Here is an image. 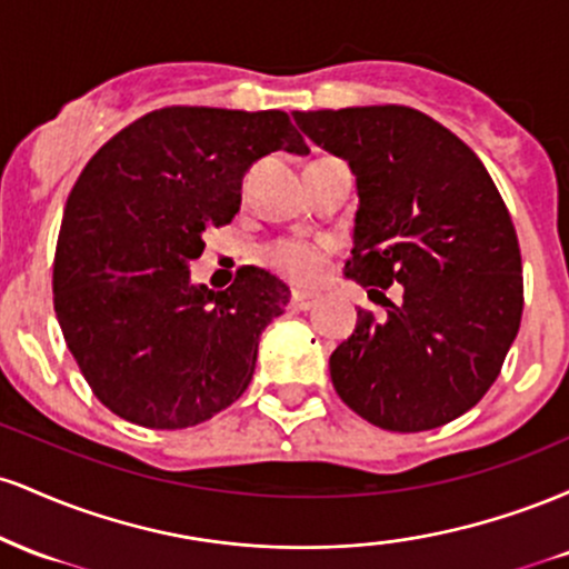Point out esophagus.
I'll list each match as a JSON object with an SVG mask.
<instances>
[{
	"label": "esophagus",
	"mask_w": 569,
	"mask_h": 569,
	"mask_svg": "<svg viewBox=\"0 0 569 569\" xmlns=\"http://www.w3.org/2000/svg\"><path fill=\"white\" fill-rule=\"evenodd\" d=\"M316 302H318V299L310 297V293H302V291L291 293V307H293V310H299V312L310 310V307H316Z\"/></svg>",
	"instance_id": "1"
}]
</instances>
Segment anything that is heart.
<instances>
[{
  "mask_svg": "<svg viewBox=\"0 0 569 569\" xmlns=\"http://www.w3.org/2000/svg\"><path fill=\"white\" fill-rule=\"evenodd\" d=\"M331 243L310 238H280L262 251L264 264L297 286H316L326 278Z\"/></svg>",
  "mask_w": 569,
  "mask_h": 569,
  "instance_id": "1",
  "label": "heart"
}]
</instances>
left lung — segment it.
I'll use <instances>...</instances> for the list:
<instances>
[{"instance_id":"8db88e82","label":"left lung","mask_w":569,"mask_h":569,"mask_svg":"<svg viewBox=\"0 0 569 569\" xmlns=\"http://www.w3.org/2000/svg\"><path fill=\"white\" fill-rule=\"evenodd\" d=\"M358 184L345 276L369 293L403 286L331 352V382L371 426L420 433L452 422L498 380L525 310L511 213L452 130L409 107L293 112Z\"/></svg>"}]
</instances>
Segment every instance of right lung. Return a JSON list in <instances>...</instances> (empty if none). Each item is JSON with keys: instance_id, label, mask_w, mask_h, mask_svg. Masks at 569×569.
Here are the masks:
<instances>
[{"instance_id": "obj_1", "label": "right lung", "mask_w": 569, "mask_h": 569, "mask_svg": "<svg viewBox=\"0 0 569 569\" xmlns=\"http://www.w3.org/2000/svg\"><path fill=\"white\" fill-rule=\"evenodd\" d=\"M305 154L278 109L166 107L130 122L90 158L63 211L53 305L90 390L141 428L211 420L243 396L259 335L289 286L240 267L232 286L189 283L202 232L230 224L240 179L264 154Z\"/></svg>"}]
</instances>
